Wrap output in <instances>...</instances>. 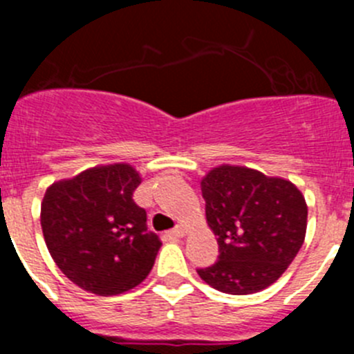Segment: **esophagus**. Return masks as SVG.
Here are the masks:
<instances>
[{"instance_id": "esophagus-1", "label": "esophagus", "mask_w": 354, "mask_h": 354, "mask_svg": "<svg viewBox=\"0 0 354 354\" xmlns=\"http://www.w3.org/2000/svg\"><path fill=\"white\" fill-rule=\"evenodd\" d=\"M184 236V228H174V230H170V232H167V237L168 239H179V237Z\"/></svg>"}]
</instances>
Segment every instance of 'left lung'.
<instances>
[{
	"mask_svg": "<svg viewBox=\"0 0 354 354\" xmlns=\"http://www.w3.org/2000/svg\"><path fill=\"white\" fill-rule=\"evenodd\" d=\"M220 255L200 278L227 294H252L282 277L305 241L306 209L292 183L243 167H218L202 183Z\"/></svg>",
	"mask_w": 354,
	"mask_h": 354,
	"instance_id": "1",
	"label": "left lung"
}]
</instances>
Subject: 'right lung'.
I'll use <instances>...</instances> for the list:
<instances>
[{
  "mask_svg": "<svg viewBox=\"0 0 354 354\" xmlns=\"http://www.w3.org/2000/svg\"><path fill=\"white\" fill-rule=\"evenodd\" d=\"M140 183L129 165H108L48 187L40 207L44 239L62 273L81 289L113 296L152 270L161 239L133 200Z\"/></svg>",
  "mask_w": 354,
  "mask_h": 354,
  "instance_id": "right-lung-1",
  "label": "right lung"
}]
</instances>
